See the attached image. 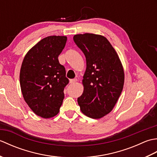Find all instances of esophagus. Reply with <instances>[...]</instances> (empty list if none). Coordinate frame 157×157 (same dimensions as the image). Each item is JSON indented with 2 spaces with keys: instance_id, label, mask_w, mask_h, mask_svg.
Wrapping results in <instances>:
<instances>
[{
  "instance_id": "esophagus-1",
  "label": "esophagus",
  "mask_w": 157,
  "mask_h": 157,
  "mask_svg": "<svg viewBox=\"0 0 157 157\" xmlns=\"http://www.w3.org/2000/svg\"><path fill=\"white\" fill-rule=\"evenodd\" d=\"M77 81H78V79H71L70 80V84H75V83L77 82Z\"/></svg>"
}]
</instances>
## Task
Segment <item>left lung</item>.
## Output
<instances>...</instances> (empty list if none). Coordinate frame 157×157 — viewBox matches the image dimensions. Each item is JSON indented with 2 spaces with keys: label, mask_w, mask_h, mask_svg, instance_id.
Listing matches in <instances>:
<instances>
[{
  "label": "left lung",
  "mask_w": 157,
  "mask_h": 157,
  "mask_svg": "<svg viewBox=\"0 0 157 157\" xmlns=\"http://www.w3.org/2000/svg\"><path fill=\"white\" fill-rule=\"evenodd\" d=\"M73 40L86 56L84 92L78 98L81 111L88 117L102 118L114 108L124 84V70L118 54L105 36L86 33Z\"/></svg>",
  "instance_id": "obj_1"
}]
</instances>
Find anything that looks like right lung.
I'll return each instance as SVG.
<instances>
[{"mask_svg":"<svg viewBox=\"0 0 157 157\" xmlns=\"http://www.w3.org/2000/svg\"><path fill=\"white\" fill-rule=\"evenodd\" d=\"M67 36H51L42 39L25 55L19 74L23 97L36 115L48 119L56 115L69 83L58 56Z\"/></svg>","mask_w":157,"mask_h":157,"instance_id":"obj_1","label":"right lung"}]
</instances>
